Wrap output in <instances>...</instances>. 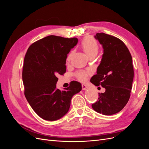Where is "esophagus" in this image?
I'll return each mask as SVG.
<instances>
[{
    "mask_svg": "<svg viewBox=\"0 0 149 149\" xmlns=\"http://www.w3.org/2000/svg\"><path fill=\"white\" fill-rule=\"evenodd\" d=\"M88 89V88L85 84H82V89L83 90H87Z\"/></svg>",
    "mask_w": 149,
    "mask_h": 149,
    "instance_id": "obj_1",
    "label": "esophagus"
}]
</instances>
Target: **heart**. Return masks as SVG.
Wrapping results in <instances>:
<instances>
[{
    "instance_id": "b5f03b06",
    "label": "heart",
    "mask_w": 149,
    "mask_h": 149,
    "mask_svg": "<svg viewBox=\"0 0 149 149\" xmlns=\"http://www.w3.org/2000/svg\"><path fill=\"white\" fill-rule=\"evenodd\" d=\"M81 47L83 51L88 57L91 56H95L99 51V45L95 40L91 37L86 38L81 43ZM73 52H71L66 58L67 63L70 61ZM88 73L85 71H79L76 74L78 79L81 81H84L88 78Z\"/></svg>"
}]
</instances>
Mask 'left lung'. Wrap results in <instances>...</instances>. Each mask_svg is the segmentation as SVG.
Returning a JSON list of instances; mask_svg holds the SVG:
<instances>
[{
  "mask_svg": "<svg viewBox=\"0 0 149 149\" xmlns=\"http://www.w3.org/2000/svg\"><path fill=\"white\" fill-rule=\"evenodd\" d=\"M103 48L97 74L90 81L106 89L99 93L97 101L92 104L98 113L109 116L118 113L127 103L134 79L132 59L123 41L112 35L97 33L94 36Z\"/></svg>",
  "mask_w": 149,
  "mask_h": 149,
  "instance_id": "8db88e82",
  "label": "left lung"
}]
</instances>
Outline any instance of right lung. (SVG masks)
Returning a JSON list of instances; mask_svg holds the SVG:
<instances>
[{
    "label": "right lung",
    "mask_w": 149,
    "mask_h": 149,
    "mask_svg": "<svg viewBox=\"0 0 149 149\" xmlns=\"http://www.w3.org/2000/svg\"><path fill=\"white\" fill-rule=\"evenodd\" d=\"M78 41L77 38L49 35L31 44L26 53L22 72L24 94L33 110L45 120L63 117L72 97L82 89L77 81L63 91L56 89L57 75L66 72L67 55Z\"/></svg>",
    "instance_id": "right-lung-1"
}]
</instances>
